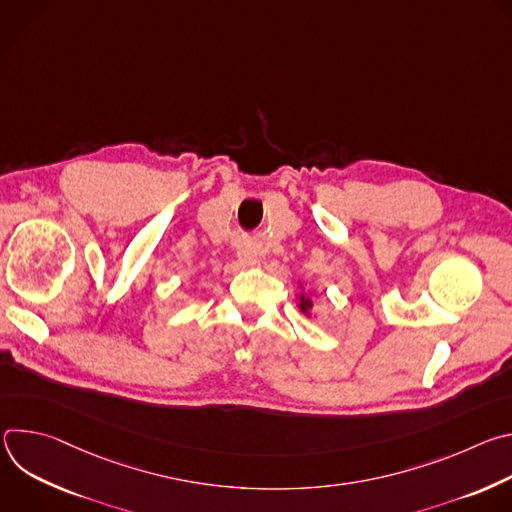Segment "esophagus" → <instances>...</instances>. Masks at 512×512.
<instances>
[{
    "label": "esophagus",
    "instance_id": "esophagus-1",
    "mask_svg": "<svg viewBox=\"0 0 512 512\" xmlns=\"http://www.w3.org/2000/svg\"><path fill=\"white\" fill-rule=\"evenodd\" d=\"M237 257H239V261H241L243 265H251V263H255V261H257L255 251H251L249 247H241V249L237 251Z\"/></svg>",
    "mask_w": 512,
    "mask_h": 512
}]
</instances>
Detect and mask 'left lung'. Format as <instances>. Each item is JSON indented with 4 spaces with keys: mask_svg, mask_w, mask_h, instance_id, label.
I'll return each mask as SVG.
<instances>
[{
    "mask_svg": "<svg viewBox=\"0 0 512 512\" xmlns=\"http://www.w3.org/2000/svg\"><path fill=\"white\" fill-rule=\"evenodd\" d=\"M312 308H314L312 298H310L308 294H300V310H302L304 314H310V312H312Z\"/></svg>",
    "mask_w": 512,
    "mask_h": 512,
    "instance_id": "1",
    "label": "left lung"
}]
</instances>
